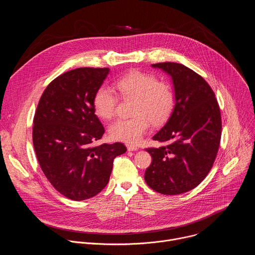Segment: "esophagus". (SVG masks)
<instances>
[{
    "instance_id": "34e87169",
    "label": "esophagus",
    "mask_w": 255,
    "mask_h": 255,
    "mask_svg": "<svg viewBox=\"0 0 255 255\" xmlns=\"http://www.w3.org/2000/svg\"><path fill=\"white\" fill-rule=\"evenodd\" d=\"M127 149L129 151H136L138 149V147L135 146V145H132V144H127Z\"/></svg>"
}]
</instances>
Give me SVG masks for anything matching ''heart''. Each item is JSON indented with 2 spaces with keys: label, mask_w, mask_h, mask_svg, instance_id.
<instances>
[{
  "label": "heart",
  "mask_w": 255,
  "mask_h": 255,
  "mask_svg": "<svg viewBox=\"0 0 255 255\" xmlns=\"http://www.w3.org/2000/svg\"><path fill=\"white\" fill-rule=\"evenodd\" d=\"M115 87L123 100H133L130 118L118 119L109 127V134L114 139L126 143H137L150 126L163 123L174 106L171 87L147 72L133 70L118 79ZM95 113L104 120L111 119L118 106L116 93L101 86L93 99Z\"/></svg>",
  "instance_id": "heart-1"
}]
</instances>
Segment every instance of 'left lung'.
Wrapping results in <instances>:
<instances>
[{"instance_id":"obj_1","label":"left lung","mask_w":255,"mask_h":255,"mask_svg":"<svg viewBox=\"0 0 255 255\" xmlns=\"http://www.w3.org/2000/svg\"><path fill=\"white\" fill-rule=\"evenodd\" d=\"M153 67L171 77L175 105L167 123L152 137L166 144L146 151L152 156L145 181L162 195H178L199 186L211 170L219 149L222 121L215 93L193 69L176 62Z\"/></svg>"}]
</instances>
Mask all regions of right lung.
<instances>
[{
  "mask_svg": "<svg viewBox=\"0 0 255 255\" xmlns=\"http://www.w3.org/2000/svg\"><path fill=\"white\" fill-rule=\"evenodd\" d=\"M108 67H80L64 72L44 90L33 119V145L40 167L64 197L83 201L108 184L123 143L94 145L105 129L93 99Z\"/></svg>",
  "mask_w": 255,
  "mask_h": 255,
  "instance_id": "add662e5",
  "label": "right lung"
}]
</instances>
